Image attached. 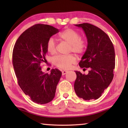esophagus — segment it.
Listing matches in <instances>:
<instances>
[{
	"label": "esophagus",
	"mask_w": 128,
	"mask_h": 128,
	"mask_svg": "<svg viewBox=\"0 0 128 128\" xmlns=\"http://www.w3.org/2000/svg\"><path fill=\"white\" fill-rule=\"evenodd\" d=\"M67 72H68V71L66 70H62V75H65L66 74V73H67Z\"/></svg>",
	"instance_id": "esophagus-1"
}]
</instances>
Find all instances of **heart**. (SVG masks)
<instances>
[{"mask_svg": "<svg viewBox=\"0 0 128 128\" xmlns=\"http://www.w3.org/2000/svg\"><path fill=\"white\" fill-rule=\"evenodd\" d=\"M60 38L70 44L69 51L77 54H82L86 47L85 40L81 38V35L72 29H66L59 34ZM47 51L50 54L56 52V43L54 39L51 37L47 40L46 44ZM76 62V58L73 55H59L54 58V63L60 68L67 69Z\"/></svg>", "mask_w": 128, "mask_h": 128, "instance_id": "obj_1", "label": "heart"}]
</instances>
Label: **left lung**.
Returning a JSON list of instances; mask_svg holds the SVG:
<instances>
[{"label": "left lung", "instance_id": "8db88e82", "mask_svg": "<svg viewBox=\"0 0 128 128\" xmlns=\"http://www.w3.org/2000/svg\"><path fill=\"white\" fill-rule=\"evenodd\" d=\"M76 26L82 28L88 40L87 49L79 66L85 69L88 68L89 70L86 75L75 71V92L84 100L97 99L113 80L115 67L113 43L107 34L97 26L88 23Z\"/></svg>", "mask_w": 128, "mask_h": 128}]
</instances>
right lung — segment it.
Here are the masks:
<instances>
[{"label": "right lung", "instance_id": "right-lung-1", "mask_svg": "<svg viewBox=\"0 0 128 128\" xmlns=\"http://www.w3.org/2000/svg\"><path fill=\"white\" fill-rule=\"evenodd\" d=\"M59 30L52 26L36 24L28 28L17 39L12 53V64L17 82L23 92L38 104L54 99L62 72L52 69L50 74L42 71L46 62L47 40Z\"/></svg>", "mask_w": 128, "mask_h": 128}]
</instances>
